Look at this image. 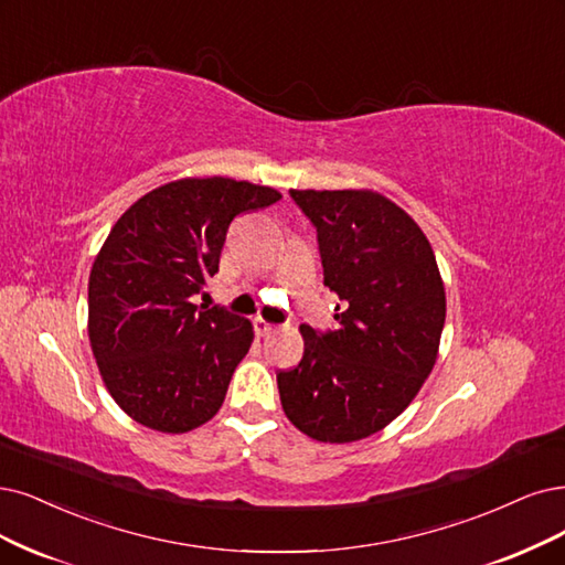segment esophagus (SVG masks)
<instances>
[{
	"instance_id": "esophagus-1",
	"label": "esophagus",
	"mask_w": 565,
	"mask_h": 565,
	"mask_svg": "<svg viewBox=\"0 0 565 565\" xmlns=\"http://www.w3.org/2000/svg\"><path fill=\"white\" fill-rule=\"evenodd\" d=\"M254 328H256V335H258V338H267V335H271V332L277 330L275 323L265 321L263 317H256V319H254Z\"/></svg>"
}]
</instances>
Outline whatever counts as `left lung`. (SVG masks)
Instances as JSON below:
<instances>
[{
	"label": "left lung",
	"instance_id": "left-lung-1",
	"mask_svg": "<svg viewBox=\"0 0 565 565\" xmlns=\"http://www.w3.org/2000/svg\"><path fill=\"white\" fill-rule=\"evenodd\" d=\"M317 225L338 328L300 326L305 353L277 374L288 422L344 445L386 428L430 374L447 317L445 284L416 221L374 191H290Z\"/></svg>",
	"mask_w": 565,
	"mask_h": 565
}]
</instances>
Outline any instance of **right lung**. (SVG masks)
<instances>
[{
	"label": "right lung",
	"mask_w": 565,
	"mask_h": 565,
	"mask_svg": "<svg viewBox=\"0 0 565 565\" xmlns=\"http://www.w3.org/2000/svg\"><path fill=\"white\" fill-rule=\"evenodd\" d=\"M281 200L269 185L185 177L139 198L90 269L88 338L116 405L158 433H188L221 409L254 342L248 319L198 307L235 216Z\"/></svg>",
	"instance_id": "add662e5"
}]
</instances>
